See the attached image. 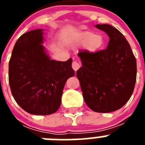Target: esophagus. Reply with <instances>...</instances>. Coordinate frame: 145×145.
<instances>
[{
  "mask_svg": "<svg viewBox=\"0 0 145 145\" xmlns=\"http://www.w3.org/2000/svg\"><path fill=\"white\" fill-rule=\"evenodd\" d=\"M72 69L76 72L77 70H78V69L80 67V65L78 61H74L73 62H72Z\"/></svg>",
  "mask_w": 145,
  "mask_h": 145,
  "instance_id": "obj_1",
  "label": "esophagus"
}]
</instances>
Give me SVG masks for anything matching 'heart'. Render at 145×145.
Masks as SVG:
<instances>
[{
	"label": "heart",
	"mask_w": 145,
	"mask_h": 145,
	"mask_svg": "<svg viewBox=\"0 0 145 145\" xmlns=\"http://www.w3.org/2000/svg\"><path fill=\"white\" fill-rule=\"evenodd\" d=\"M79 43L86 45V49L91 53L100 51L105 45V39L101 35H97L92 31H84L78 37Z\"/></svg>",
	"instance_id": "1"
}]
</instances>
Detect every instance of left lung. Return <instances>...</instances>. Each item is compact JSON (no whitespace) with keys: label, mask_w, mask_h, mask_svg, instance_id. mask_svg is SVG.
I'll list each match as a JSON object with an SVG mask.
<instances>
[{"label":"left lung","mask_w":145,"mask_h":145,"mask_svg":"<svg viewBox=\"0 0 145 145\" xmlns=\"http://www.w3.org/2000/svg\"><path fill=\"white\" fill-rule=\"evenodd\" d=\"M96 27L107 33L108 46L96 53L79 52L83 66L77 71V77L87 106L94 112H110L121 108L132 95L137 61L118 29L107 24Z\"/></svg>","instance_id":"obj_1"}]
</instances>
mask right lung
I'll use <instances>...</instances> for the list:
<instances>
[{
  "mask_svg": "<svg viewBox=\"0 0 145 145\" xmlns=\"http://www.w3.org/2000/svg\"><path fill=\"white\" fill-rule=\"evenodd\" d=\"M43 31L31 30L17 40L8 65V81L13 97L24 110L47 116L58 110L65 83L75 72L71 58L50 59L42 45Z\"/></svg>",
  "mask_w": 145,
  "mask_h": 145,
  "instance_id": "right-lung-1",
  "label": "right lung"
}]
</instances>
